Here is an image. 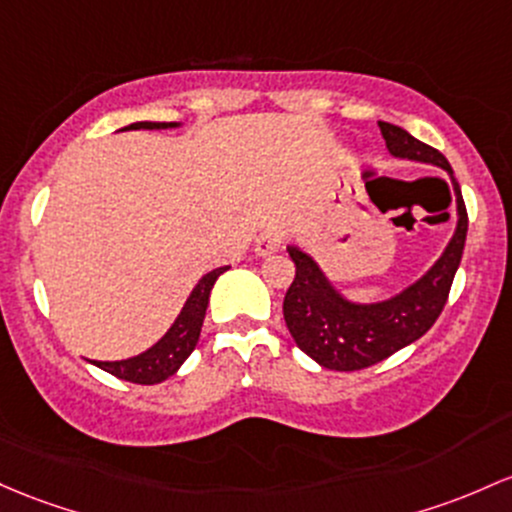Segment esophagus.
I'll list each match as a JSON object with an SVG mask.
<instances>
[{
	"instance_id": "obj_1",
	"label": "esophagus",
	"mask_w": 512,
	"mask_h": 512,
	"mask_svg": "<svg viewBox=\"0 0 512 512\" xmlns=\"http://www.w3.org/2000/svg\"><path fill=\"white\" fill-rule=\"evenodd\" d=\"M282 247H284L282 230L269 228V230H265V233L260 235V238H257L255 252H257V255L267 257V255H272V252H279V250H282Z\"/></svg>"
}]
</instances>
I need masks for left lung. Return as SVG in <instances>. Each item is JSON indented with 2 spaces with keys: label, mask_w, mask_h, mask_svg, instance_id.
<instances>
[{
  "label": "left lung",
  "mask_w": 512,
  "mask_h": 512,
  "mask_svg": "<svg viewBox=\"0 0 512 512\" xmlns=\"http://www.w3.org/2000/svg\"><path fill=\"white\" fill-rule=\"evenodd\" d=\"M381 136L393 157L428 162L442 167L452 179L457 199V228L445 252L437 257L418 282L376 303H357L340 294L323 269L301 247L289 245L286 252L296 265V277L284 296V320L299 350L316 359L320 367L335 372L367 369L393 352L403 350L432 328L445 308L449 289L466 243V206L452 167L440 150L413 138L401 126L379 121Z\"/></svg>",
  "instance_id": "left-lung-1"
}]
</instances>
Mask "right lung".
<instances>
[{
	"mask_svg": "<svg viewBox=\"0 0 512 512\" xmlns=\"http://www.w3.org/2000/svg\"><path fill=\"white\" fill-rule=\"evenodd\" d=\"M182 123H160V121H138L126 126L123 131H160V128H177ZM230 267H218L211 269L209 274L199 279V284L194 286V291L189 294L187 303L179 311V316L170 325L165 335L155 342L153 347H148L145 352H140L136 357L119 359V362H97L92 359L94 367L104 369V372L119 376L123 381H133V384H160V381L170 379L184 364V359L194 352L196 342H199L201 325H204L206 306H209V296L216 279Z\"/></svg>",
	"mask_w": 512,
	"mask_h": 512,
	"instance_id": "add662e5",
	"label": "right lung"
}]
</instances>
